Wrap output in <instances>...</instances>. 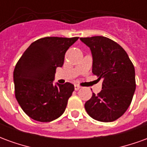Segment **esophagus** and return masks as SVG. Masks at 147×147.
I'll return each instance as SVG.
<instances>
[{
  "label": "esophagus",
  "mask_w": 147,
  "mask_h": 147,
  "mask_svg": "<svg viewBox=\"0 0 147 147\" xmlns=\"http://www.w3.org/2000/svg\"><path fill=\"white\" fill-rule=\"evenodd\" d=\"M80 88H81V86H80V85H78V84H76V85H75V90H80Z\"/></svg>",
  "instance_id": "esophagus-1"
}]
</instances>
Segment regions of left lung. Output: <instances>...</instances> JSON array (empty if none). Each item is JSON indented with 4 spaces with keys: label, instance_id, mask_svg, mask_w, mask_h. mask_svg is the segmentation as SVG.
<instances>
[{
    "label": "left lung",
    "instance_id": "obj_1",
    "mask_svg": "<svg viewBox=\"0 0 147 147\" xmlns=\"http://www.w3.org/2000/svg\"><path fill=\"white\" fill-rule=\"evenodd\" d=\"M93 57L92 72L102 79V90L85 103L90 117L102 122H112L127 111L136 90V73L125 50L103 36L81 38Z\"/></svg>",
    "mask_w": 147,
    "mask_h": 147
}]
</instances>
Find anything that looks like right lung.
<instances>
[{
    "mask_svg": "<svg viewBox=\"0 0 147 147\" xmlns=\"http://www.w3.org/2000/svg\"><path fill=\"white\" fill-rule=\"evenodd\" d=\"M78 37H45L31 43L18 61L13 72L15 95L31 119L50 122L64 113L73 84H53L56 69L64 64V55Z\"/></svg>",
    "mask_w": 147,
    "mask_h": 147,
    "instance_id": "obj_1",
    "label": "right lung"
}]
</instances>
